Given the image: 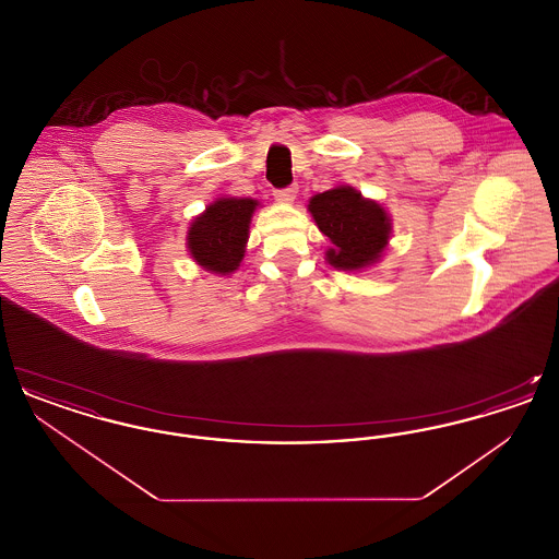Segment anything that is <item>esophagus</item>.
Segmentation results:
<instances>
[{"instance_id":"1","label":"esophagus","mask_w":559,"mask_h":559,"mask_svg":"<svg viewBox=\"0 0 559 559\" xmlns=\"http://www.w3.org/2000/svg\"><path fill=\"white\" fill-rule=\"evenodd\" d=\"M274 199L278 203L292 205L293 201L297 199V187L283 188V190H274Z\"/></svg>"}]
</instances>
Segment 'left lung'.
Masks as SVG:
<instances>
[{
	"label": "left lung",
	"mask_w": 559,
	"mask_h": 559,
	"mask_svg": "<svg viewBox=\"0 0 559 559\" xmlns=\"http://www.w3.org/2000/svg\"><path fill=\"white\" fill-rule=\"evenodd\" d=\"M320 233L331 240L324 260L344 272H362L374 266L392 239V217L388 210L362 197L356 188H331L308 201Z\"/></svg>",
	"instance_id": "8db88e82"
}]
</instances>
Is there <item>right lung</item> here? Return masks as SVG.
Here are the masks:
<instances>
[{"mask_svg": "<svg viewBox=\"0 0 559 559\" xmlns=\"http://www.w3.org/2000/svg\"><path fill=\"white\" fill-rule=\"evenodd\" d=\"M260 201L217 197L199 213L187 233V249L197 266L212 274H235L247 251L249 226Z\"/></svg>", "mask_w": 559, "mask_h": 559, "instance_id": "1", "label": "right lung"}]
</instances>
